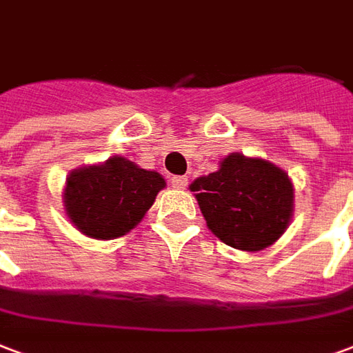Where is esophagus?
Wrapping results in <instances>:
<instances>
[{
    "mask_svg": "<svg viewBox=\"0 0 353 353\" xmlns=\"http://www.w3.org/2000/svg\"><path fill=\"white\" fill-rule=\"evenodd\" d=\"M170 183H172V187H176V189H185L187 183H189V179H187V176H174L170 179Z\"/></svg>",
    "mask_w": 353,
    "mask_h": 353,
    "instance_id": "34e87169",
    "label": "esophagus"
}]
</instances>
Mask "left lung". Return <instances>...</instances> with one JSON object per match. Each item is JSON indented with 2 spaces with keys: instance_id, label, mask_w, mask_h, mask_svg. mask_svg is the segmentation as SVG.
<instances>
[{
  "instance_id": "obj_1",
  "label": "left lung",
  "mask_w": 353,
  "mask_h": 353,
  "mask_svg": "<svg viewBox=\"0 0 353 353\" xmlns=\"http://www.w3.org/2000/svg\"><path fill=\"white\" fill-rule=\"evenodd\" d=\"M208 226L234 249L262 250L288 228L294 185L286 172L262 159L232 153L221 168L190 185Z\"/></svg>"
}]
</instances>
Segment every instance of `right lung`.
<instances>
[{
	"label": "right lung",
	"instance_id": "add662e5",
	"mask_svg": "<svg viewBox=\"0 0 353 353\" xmlns=\"http://www.w3.org/2000/svg\"><path fill=\"white\" fill-rule=\"evenodd\" d=\"M164 185L161 174L114 157L99 166L74 170L67 177L65 210L82 234L112 239L125 236L142 221Z\"/></svg>",
	"mask_w": 353,
	"mask_h": 353
}]
</instances>
